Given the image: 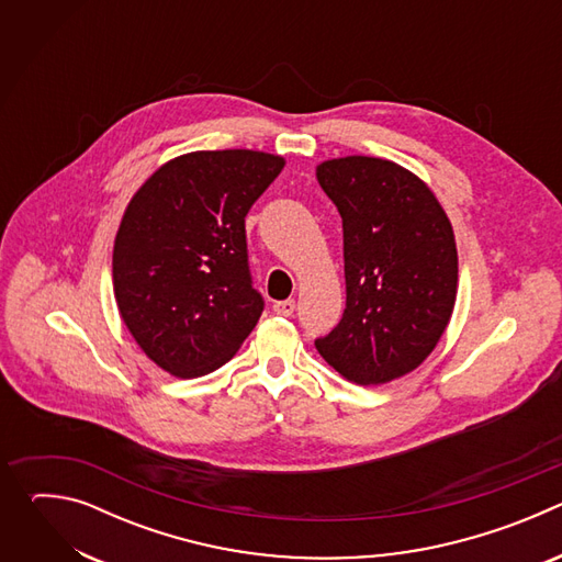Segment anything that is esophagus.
I'll list each match as a JSON object with an SVG mask.
<instances>
[{"label": "esophagus", "mask_w": 562, "mask_h": 562, "mask_svg": "<svg viewBox=\"0 0 562 562\" xmlns=\"http://www.w3.org/2000/svg\"><path fill=\"white\" fill-rule=\"evenodd\" d=\"M273 311H276L278 315L289 317V315H293V311H295V300H280V302L273 304Z\"/></svg>", "instance_id": "esophagus-1"}]
</instances>
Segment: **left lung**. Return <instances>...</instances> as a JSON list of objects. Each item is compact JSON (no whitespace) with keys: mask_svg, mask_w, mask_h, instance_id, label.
<instances>
[{"mask_svg":"<svg viewBox=\"0 0 562 562\" xmlns=\"http://www.w3.org/2000/svg\"><path fill=\"white\" fill-rule=\"evenodd\" d=\"M317 182L342 217L347 306L315 349L356 384L395 380L434 351L453 311L449 217L423 180L389 159H329Z\"/></svg>","mask_w":562,"mask_h":562,"instance_id":"8db88e82","label":"left lung"}]
</instances>
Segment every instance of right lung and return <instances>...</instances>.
I'll list each match as a JSON object with an SVG mask.
<instances>
[{
    "label": "right lung",
    "mask_w": 562,
    "mask_h": 562,
    "mask_svg": "<svg viewBox=\"0 0 562 562\" xmlns=\"http://www.w3.org/2000/svg\"><path fill=\"white\" fill-rule=\"evenodd\" d=\"M282 167V157L260 150H195L133 195L115 237L113 289L157 367L206 375L258 325L265 297L254 289L245 217Z\"/></svg>",
    "instance_id": "right-lung-1"
}]
</instances>
